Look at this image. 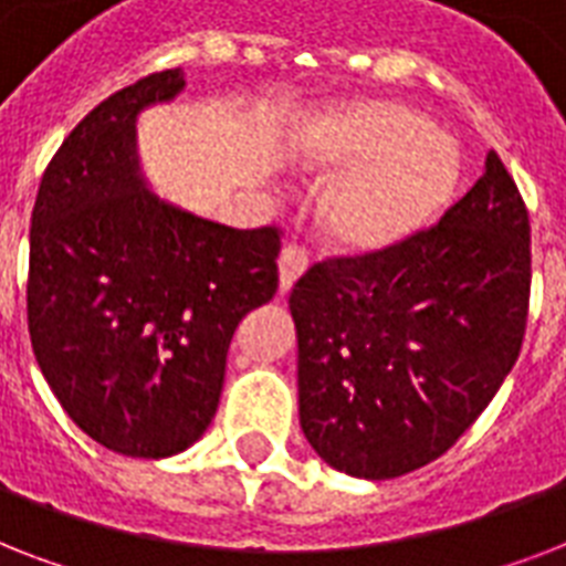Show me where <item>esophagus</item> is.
I'll return each instance as SVG.
<instances>
[{
  "label": "esophagus",
  "instance_id": "1",
  "mask_svg": "<svg viewBox=\"0 0 566 566\" xmlns=\"http://www.w3.org/2000/svg\"><path fill=\"white\" fill-rule=\"evenodd\" d=\"M305 270H308V255H305V249L284 247L282 255H279V293L287 296Z\"/></svg>",
  "mask_w": 566,
  "mask_h": 566
}]
</instances>
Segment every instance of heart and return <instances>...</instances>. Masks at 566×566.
Listing matches in <instances>:
<instances>
[{
  "label": "heart",
  "instance_id": "obj_1",
  "mask_svg": "<svg viewBox=\"0 0 566 566\" xmlns=\"http://www.w3.org/2000/svg\"><path fill=\"white\" fill-rule=\"evenodd\" d=\"M287 161L335 181L319 202V231L340 252L399 247L438 220L461 185V153L422 111L390 99H353L311 119Z\"/></svg>",
  "mask_w": 566,
  "mask_h": 566
}]
</instances>
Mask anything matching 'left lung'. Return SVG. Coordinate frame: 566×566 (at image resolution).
Listing matches in <instances>:
<instances>
[{
	"mask_svg": "<svg viewBox=\"0 0 566 566\" xmlns=\"http://www.w3.org/2000/svg\"><path fill=\"white\" fill-rule=\"evenodd\" d=\"M528 284V213L496 153L434 229L311 266L287 300L311 449L370 482L443 455L517 361Z\"/></svg>",
	"mask_w": 566,
	"mask_h": 566,
	"instance_id": "1",
	"label": "left lung"
}]
</instances>
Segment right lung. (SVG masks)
Returning a JSON list of instances; mask_svg holds the SVG:
<instances>
[{
  "instance_id": "add662e5",
  "label": "right lung",
  "mask_w": 566,
  "mask_h": 566,
  "mask_svg": "<svg viewBox=\"0 0 566 566\" xmlns=\"http://www.w3.org/2000/svg\"><path fill=\"white\" fill-rule=\"evenodd\" d=\"M181 70L99 102L43 172L29 234V335L78 429L111 452L170 458L211 426L226 355L279 291V231H238L167 202L137 155V117Z\"/></svg>"
}]
</instances>
